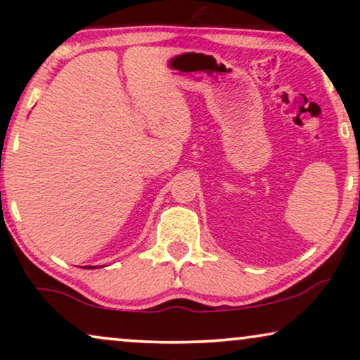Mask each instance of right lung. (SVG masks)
I'll return each mask as SVG.
<instances>
[{
  "instance_id": "1",
  "label": "right lung",
  "mask_w": 360,
  "mask_h": 360,
  "mask_svg": "<svg viewBox=\"0 0 360 360\" xmlns=\"http://www.w3.org/2000/svg\"><path fill=\"white\" fill-rule=\"evenodd\" d=\"M86 269H95V267H91V265H88V267Z\"/></svg>"
}]
</instances>
